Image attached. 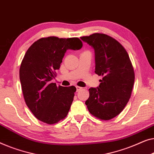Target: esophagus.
Masks as SVG:
<instances>
[{
  "label": "esophagus",
  "instance_id": "34e87169",
  "mask_svg": "<svg viewBox=\"0 0 154 154\" xmlns=\"http://www.w3.org/2000/svg\"><path fill=\"white\" fill-rule=\"evenodd\" d=\"M76 88H77V91H80L82 89V87H80V86H76Z\"/></svg>",
  "mask_w": 154,
  "mask_h": 154
}]
</instances>
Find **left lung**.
<instances>
[{
  "mask_svg": "<svg viewBox=\"0 0 154 154\" xmlns=\"http://www.w3.org/2000/svg\"><path fill=\"white\" fill-rule=\"evenodd\" d=\"M80 38L94 49L95 72L103 77L98 87L88 89L85 104L92 115L110 120L123 111L131 98L135 82L133 65L124 47L112 37L94 33Z\"/></svg>",
  "mask_w": 154,
  "mask_h": 154,
  "instance_id": "obj_1",
  "label": "left lung"
}]
</instances>
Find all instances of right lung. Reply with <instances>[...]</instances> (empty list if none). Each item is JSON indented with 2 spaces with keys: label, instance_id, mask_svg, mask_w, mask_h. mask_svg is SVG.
Returning a JSON list of instances; mask_svg holds the SVG:
<instances>
[{
  "label": "right lung",
  "instance_id": "1",
  "mask_svg": "<svg viewBox=\"0 0 154 154\" xmlns=\"http://www.w3.org/2000/svg\"><path fill=\"white\" fill-rule=\"evenodd\" d=\"M78 38L51 36L35 41L25 54L19 69L21 88L26 104L35 117L54 124L68 115L76 88L51 83L68 49L82 47Z\"/></svg>",
  "mask_w": 154,
  "mask_h": 154
}]
</instances>
